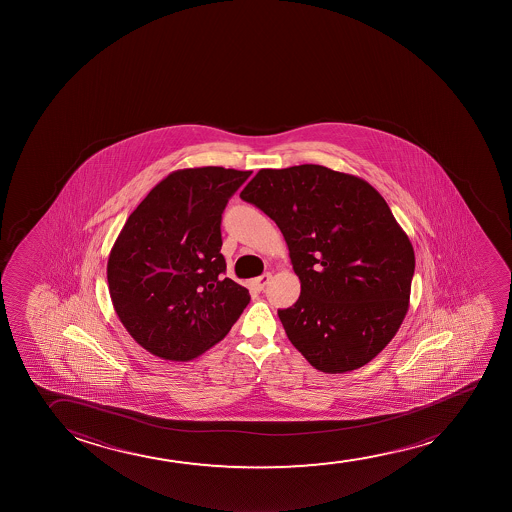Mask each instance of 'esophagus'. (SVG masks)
<instances>
[{
  "mask_svg": "<svg viewBox=\"0 0 512 512\" xmlns=\"http://www.w3.org/2000/svg\"><path fill=\"white\" fill-rule=\"evenodd\" d=\"M270 279H272V273H263V275H259L258 279H254L253 282H251V286H253L256 291H263L266 284L270 282Z\"/></svg>",
  "mask_w": 512,
  "mask_h": 512,
  "instance_id": "esophagus-1",
  "label": "esophagus"
}]
</instances>
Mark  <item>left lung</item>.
Masks as SVG:
<instances>
[{
	"instance_id": "obj_1",
	"label": "left lung",
	"mask_w": 512,
	"mask_h": 512,
	"mask_svg": "<svg viewBox=\"0 0 512 512\" xmlns=\"http://www.w3.org/2000/svg\"><path fill=\"white\" fill-rule=\"evenodd\" d=\"M240 198L277 223L301 294L279 310L287 338L315 369L362 368L406 317L415 251L382 195L322 165L261 169Z\"/></svg>"
}]
</instances>
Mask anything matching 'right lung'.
Masks as SVG:
<instances>
[{"label":"right lung","instance_id":"right-lung-1","mask_svg":"<svg viewBox=\"0 0 512 512\" xmlns=\"http://www.w3.org/2000/svg\"><path fill=\"white\" fill-rule=\"evenodd\" d=\"M251 171L179 169L125 221L108 258L116 315L165 361L195 359L223 340L251 300L225 277L221 214Z\"/></svg>","mask_w":512,"mask_h":512}]
</instances>
